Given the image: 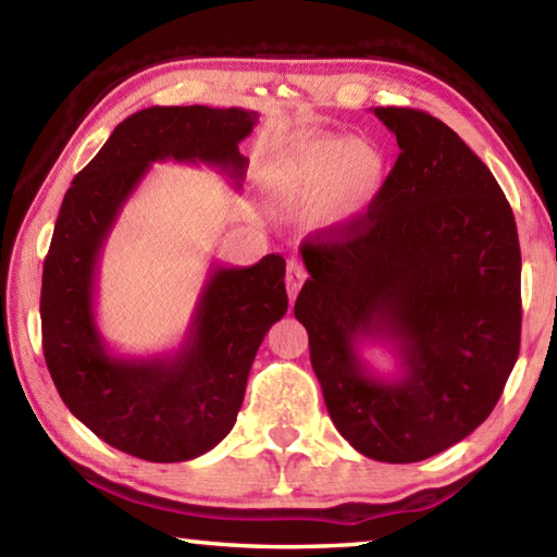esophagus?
Here are the masks:
<instances>
[{"mask_svg": "<svg viewBox=\"0 0 557 557\" xmlns=\"http://www.w3.org/2000/svg\"><path fill=\"white\" fill-rule=\"evenodd\" d=\"M307 280V270H305V262H301L299 258H292L287 262V292H289V299L297 297L299 287L305 285Z\"/></svg>", "mask_w": 557, "mask_h": 557, "instance_id": "34e87169", "label": "esophagus"}]
</instances>
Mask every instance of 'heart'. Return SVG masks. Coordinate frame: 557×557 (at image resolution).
<instances>
[{
  "label": "heart",
  "mask_w": 557,
  "mask_h": 557,
  "mask_svg": "<svg viewBox=\"0 0 557 557\" xmlns=\"http://www.w3.org/2000/svg\"><path fill=\"white\" fill-rule=\"evenodd\" d=\"M385 159L379 149L351 137H307L292 145L272 166L270 182L287 199L322 201L332 223H348L369 211L385 184Z\"/></svg>",
  "instance_id": "obj_1"
}]
</instances>
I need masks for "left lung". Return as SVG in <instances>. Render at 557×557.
<instances>
[{"label":"left lung","mask_w":557,"mask_h":557,"mask_svg":"<svg viewBox=\"0 0 557 557\" xmlns=\"http://www.w3.org/2000/svg\"><path fill=\"white\" fill-rule=\"evenodd\" d=\"M400 154L369 211L301 243L295 317L326 410L348 445L408 465L492 414L521 348V248L494 174L445 122L375 108ZM391 343L404 371L373 376L357 344Z\"/></svg>","instance_id":"8db88e82"}]
</instances>
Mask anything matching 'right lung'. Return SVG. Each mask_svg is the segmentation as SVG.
<instances>
[{
    "instance_id": "1",
    "label": "right lung",
    "mask_w": 557,
    "mask_h": 557,
    "mask_svg": "<svg viewBox=\"0 0 557 557\" xmlns=\"http://www.w3.org/2000/svg\"><path fill=\"white\" fill-rule=\"evenodd\" d=\"M256 122L243 108L139 110L112 129L63 196L44 260V358L75 418L132 457L186 461L233 430L262 338L287 312L285 258L213 268L174 356L120 358L102 342L92 307L100 250L152 162H203L240 186L248 162L238 145Z\"/></svg>"
}]
</instances>
